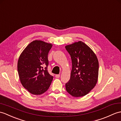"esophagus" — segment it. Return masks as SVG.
<instances>
[{"instance_id":"1","label":"esophagus","mask_w":121,"mask_h":121,"mask_svg":"<svg viewBox=\"0 0 121 121\" xmlns=\"http://www.w3.org/2000/svg\"><path fill=\"white\" fill-rule=\"evenodd\" d=\"M55 77H56V78H59V77H60V75H59V74H57V75H56V76H55Z\"/></svg>"}]
</instances>
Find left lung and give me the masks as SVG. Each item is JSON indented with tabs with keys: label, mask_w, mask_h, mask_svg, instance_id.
<instances>
[{
	"label": "left lung",
	"mask_w": 121,
	"mask_h": 121,
	"mask_svg": "<svg viewBox=\"0 0 121 121\" xmlns=\"http://www.w3.org/2000/svg\"><path fill=\"white\" fill-rule=\"evenodd\" d=\"M65 48L71 56L72 63L71 78L65 84L66 90L74 97L85 96L97 82V58L90 48L81 41L66 45Z\"/></svg>",
	"instance_id": "1"
}]
</instances>
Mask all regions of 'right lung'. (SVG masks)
Here are the masks:
<instances>
[{
    "instance_id": "add662e5",
    "label": "right lung",
    "mask_w": 121,
    "mask_h": 121,
    "mask_svg": "<svg viewBox=\"0 0 121 121\" xmlns=\"http://www.w3.org/2000/svg\"><path fill=\"white\" fill-rule=\"evenodd\" d=\"M52 45L35 40L25 48L19 56L17 71L21 82L33 95H41L48 89L53 76L47 70L48 54Z\"/></svg>"
}]
</instances>
